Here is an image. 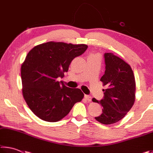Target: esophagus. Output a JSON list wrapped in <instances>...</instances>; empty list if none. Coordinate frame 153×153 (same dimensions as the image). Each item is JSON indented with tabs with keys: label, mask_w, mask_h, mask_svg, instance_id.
<instances>
[{
	"label": "esophagus",
	"mask_w": 153,
	"mask_h": 153,
	"mask_svg": "<svg viewBox=\"0 0 153 153\" xmlns=\"http://www.w3.org/2000/svg\"><path fill=\"white\" fill-rule=\"evenodd\" d=\"M85 99H86L88 102H90L92 100V97L89 95H85L84 96Z\"/></svg>",
	"instance_id": "esophagus-1"
}]
</instances>
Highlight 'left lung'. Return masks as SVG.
Wrapping results in <instances>:
<instances>
[{"instance_id": "obj_1", "label": "left lung", "mask_w": 153, "mask_h": 153, "mask_svg": "<svg viewBox=\"0 0 153 153\" xmlns=\"http://www.w3.org/2000/svg\"><path fill=\"white\" fill-rule=\"evenodd\" d=\"M105 71L100 78L107 88L102 90L104 97L98 100L102 107V113L95 119L105 125L116 123L125 117L135 101L136 82L131 67L111 53L104 54Z\"/></svg>"}]
</instances>
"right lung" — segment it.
I'll return each mask as SVG.
<instances>
[{
  "label": "right lung",
  "instance_id": "add662e5",
  "mask_svg": "<svg viewBox=\"0 0 153 153\" xmlns=\"http://www.w3.org/2000/svg\"><path fill=\"white\" fill-rule=\"evenodd\" d=\"M86 45L48 42L36 46L21 67L23 95L31 111L41 120L56 122L65 117L84 93L56 80L67 72L72 60L82 55Z\"/></svg>",
  "mask_w": 153,
  "mask_h": 153
}]
</instances>
